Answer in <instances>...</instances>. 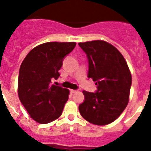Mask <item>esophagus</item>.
<instances>
[{
  "label": "esophagus",
  "mask_w": 151,
  "mask_h": 151,
  "mask_svg": "<svg viewBox=\"0 0 151 151\" xmlns=\"http://www.w3.org/2000/svg\"><path fill=\"white\" fill-rule=\"evenodd\" d=\"M70 91H71V93L74 94V93H76L77 91L76 90H73V89H71V90H70Z\"/></svg>",
  "instance_id": "esophagus-1"
}]
</instances>
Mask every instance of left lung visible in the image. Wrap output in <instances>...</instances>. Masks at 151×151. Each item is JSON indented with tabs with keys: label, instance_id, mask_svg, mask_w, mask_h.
Returning <instances> with one entry per match:
<instances>
[{
	"label": "left lung",
	"instance_id": "1",
	"mask_svg": "<svg viewBox=\"0 0 151 151\" xmlns=\"http://www.w3.org/2000/svg\"><path fill=\"white\" fill-rule=\"evenodd\" d=\"M87 54L88 77L96 82L97 92L83 91L80 114L90 123L105 125L115 121L127 106L132 74L126 60L115 47L102 40L78 43Z\"/></svg>",
	"mask_w": 151,
	"mask_h": 151
}]
</instances>
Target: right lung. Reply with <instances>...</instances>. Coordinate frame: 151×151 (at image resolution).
<instances>
[{
  "instance_id": "right-lung-1",
  "label": "right lung",
  "mask_w": 151,
  "mask_h": 151,
  "mask_svg": "<svg viewBox=\"0 0 151 151\" xmlns=\"http://www.w3.org/2000/svg\"><path fill=\"white\" fill-rule=\"evenodd\" d=\"M76 42H46L31 50L22 61L18 78V96L30 117L40 124L56 120L69 99V90L50 85L57 79L64 57Z\"/></svg>"
}]
</instances>
